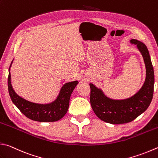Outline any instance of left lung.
Masks as SVG:
<instances>
[{
    "instance_id": "8db88e82",
    "label": "left lung",
    "mask_w": 158,
    "mask_h": 158,
    "mask_svg": "<svg viewBox=\"0 0 158 158\" xmlns=\"http://www.w3.org/2000/svg\"><path fill=\"white\" fill-rule=\"evenodd\" d=\"M143 56L146 66V80L143 86L134 96L124 100H112L105 96L100 89L90 84V102L92 109L100 120L110 124L128 123L141 115L150 105L153 96L154 71L149 52L140 41L132 39Z\"/></svg>"
}]
</instances>
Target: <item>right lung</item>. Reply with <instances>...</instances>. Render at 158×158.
<instances>
[{
  "mask_svg": "<svg viewBox=\"0 0 158 158\" xmlns=\"http://www.w3.org/2000/svg\"><path fill=\"white\" fill-rule=\"evenodd\" d=\"M7 83L11 100L27 118L37 122H55L63 118L66 114L69 108L70 96L78 82L73 81L64 84L54 102L47 105L29 102L18 96L11 84L10 71L9 72Z\"/></svg>",
  "mask_w": 158,
  "mask_h": 158,
  "instance_id": "right-lung-1",
  "label": "right lung"
}]
</instances>
